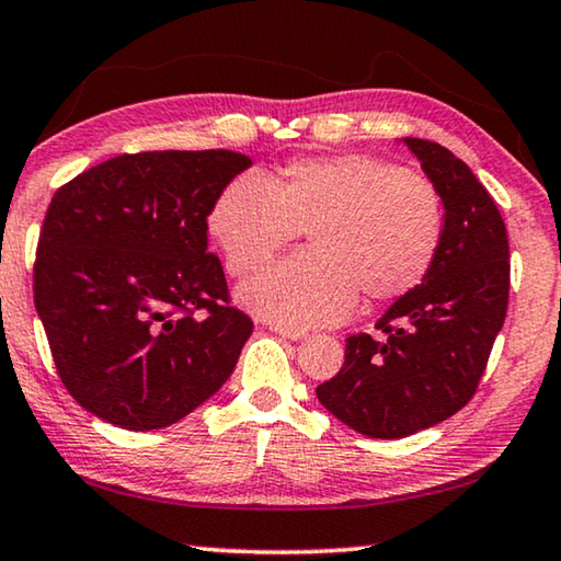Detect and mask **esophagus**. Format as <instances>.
Returning a JSON list of instances; mask_svg holds the SVG:
<instances>
[{"mask_svg":"<svg viewBox=\"0 0 561 561\" xmlns=\"http://www.w3.org/2000/svg\"><path fill=\"white\" fill-rule=\"evenodd\" d=\"M274 334H279V336H284V339H291V341H299V339H304L307 334H304L301 329H294V327H284V324H272L270 327Z\"/></svg>","mask_w":561,"mask_h":561,"instance_id":"esophagus-1","label":"esophagus"}]
</instances>
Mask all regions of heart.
<instances>
[{
    "mask_svg": "<svg viewBox=\"0 0 561 561\" xmlns=\"http://www.w3.org/2000/svg\"><path fill=\"white\" fill-rule=\"evenodd\" d=\"M207 225L232 277L262 270L307 232V252L242 287L254 314L304 329L348 317L358 294L378 307L421 287L440 254L445 210L425 175L348 153L294 160L270 187L232 180Z\"/></svg>",
    "mask_w": 561,
    "mask_h": 561,
    "instance_id": "1",
    "label": "heart"
}]
</instances>
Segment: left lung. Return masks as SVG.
<instances>
[{"label": "left lung", "mask_w": 561, "mask_h": 561, "mask_svg": "<svg viewBox=\"0 0 561 561\" xmlns=\"http://www.w3.org/2000/svg\"><path fill=\"white\" fill-rule=\"evenodd\" d=\"M445 205L438 260L421 287L378 319L383 336L346 339L319 403L368 438H405L468 405L505 324L510 244L485 185L448 148L405 138Z\"/></svg>", "instance_id": "obj_1"}]
</instances>
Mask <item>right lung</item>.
I'll use <instances>...</instances> for the list:
<instances>
[{
  "label": "right lung",
  "instance_id": "obj_1",
  "mask_svg": "<svg viewBox=\"0 0 561 561\" xmlns=\"http://www.w3.org/2000/svg\"><path fill=\"white\" fill-rule=\"evenodd\" d=\"M250 165L232 150H146L54 193L36 314L66 391L101 421L168 428L230 378L254 324L207 252V215Z\"/></svg>",
  "mask_w": 561,
  "mask_h": 561
}]
</instances>
